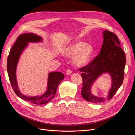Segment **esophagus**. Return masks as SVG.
<instances>
[{
  "instance_id": "34e87169",
  "label": "esophagus",
  "mask_w": 135,
  "mask_h": 135,
  "mask_svg": "<svg viewBox=\"0 0 135 135\" xmlns=\"http://www.w3.org/2000/svg\"><path fill=\"white\" fill-rule=\"evenodd\" d=\"M72 73V72H71V70H70V69H68V70H66V74L67 75H70Z\"/></svg>"
}]
</instances>
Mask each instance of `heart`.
I'll use <instances>...</instances> for the list:
<instances>
[{
    "instance_id": "heart-1",
    "label": "heart",
    "mask_w": 135,
    "mask_h": 135,
    "mask_svg": "<svg viewBox=\"0 0 135 135\" xmlns=\"http://www.w3.org/2000/svg\"><path fill=\"white\" fill-rule=\"evenodd\" d=\"M93 53V47L82 41H75L71 43L64 51V56L73 58V62L76 67L85 66L90 59Z\"/></svg>"
}]
</instances>
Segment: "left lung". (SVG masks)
Returning <instances> with one entry per match:
<instances>
[{
    "label": "left lung",
    "mask_w": 135,
    "mask_h": 135,
    "mask_svg": "<svg viewBox=\"0 0 135 135\" xmlns=\"http://www.w3.org/2000/svg\"><path fill=\"white\" fill-rule=\"evenodd\" d=\"M103 44L100 54L87 66L79 69L82 72L83 87L81 95L86 101L100 103L110 100L123 83L126 57L117 35L108 30L103 32ZM109 74L112 86L106 98H99L91 93V88L96 80L103 74Z\"/></svg>",
    "instance_id": "left-lung-1"
}]
</instances>
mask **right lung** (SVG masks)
<instances>
[{"instance_id":"right-lung-1","label":"right lung","mask_w":135,"mask_h":135,"mask_svg":"<svg viewBox=\"0 0 135 135\" xmlns=\"http://www.w3.org/2000/svg\"><path fill=\"white\" fill-rule=\"evenodd\" d=\"M43 42L41 36L34 33H26L20 35L12 46L7 59V69L11 85L16 95L21 99L36 105H42L51 101L56 93L57 88L60 83L64 78V75L59 71L50 72L48 74L47 88L41 96H27L24 95L18 87L16 69L20 56L28 43H39Z\"/></svg>"}]
</instances>
